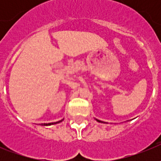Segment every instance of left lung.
<instances>
[{"label":"left lung","mask_w":161,"mask_h":161,"mask_svg":"<svg viewBox=\"0 0 161 161\" xmlns=\"http://www.w3.org/2000/svg\"><path fill=\"white\" fill-rule=\"evenodd\" d=\"M96 120H97V121H98V122H99V123H104V122H103V121H101V120H98V119H95Z\"/></svg>","instance_id":"8db88e82"}]
</instances>
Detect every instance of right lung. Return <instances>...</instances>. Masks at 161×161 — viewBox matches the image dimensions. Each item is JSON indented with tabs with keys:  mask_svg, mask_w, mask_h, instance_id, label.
Wrapping results in <instances>:
<instances>
[{
	"mask_svg": "<svg viewBox=\"0 0 161 161\" xmlns=\"http://www.w3.org/2000/svg\"><path fill=\"white\" fill-rule=\"evenodd\" d=\"M63 119H61V120H59V121H58V122H54V123H48V124H42V125H42V126H50V125H56V124H58V123H60V122H62V121H63Z\"/></svg>",
	"mask_w": 161,
	"mask_h": 161,
	"instance_id": "1",
	"label": "right lung"
}]
</instances>
